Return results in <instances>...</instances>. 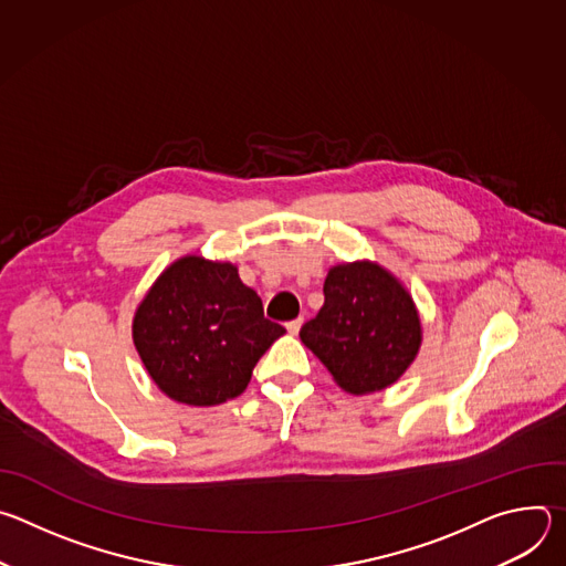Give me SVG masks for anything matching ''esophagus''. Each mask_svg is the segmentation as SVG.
I'll use <instances>...</instances> for the list:
<instances>
[{"instance_id":"esophagus-1","label":"esophagus","mask_w":566,"mask_h":566,"mask_svg":"<svg viewBox=\"0 0 566 566\" xmlns=\"http://www.w3.org/2000/svg\"><path fill=\"white\" fill-rule=\"evenodd\" d=\"M300 327H302V317H295V319L286 322V329H289V334H293V336L300 332Z\"/></svg>"}]
</instances>
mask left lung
Wrapping results in <instances>:
<instances>
[{
    "mask_svg": "<svg viewBox=\"0 0 566 566\" xmlns=\"http://www.w3.org/2000/svg\"><path fill=\"white\" fill-rule=\"evenodd\" d=\"M302 343L352 394L389 387L421 347V322L410 293L369 262L334 266L325 304L300 329Z\"/></svg>",
    "mask_w": 566,
    "mask_h": 566,
    "instance_id": "obj_1",
    "label": "left lung"
}]
</instances>
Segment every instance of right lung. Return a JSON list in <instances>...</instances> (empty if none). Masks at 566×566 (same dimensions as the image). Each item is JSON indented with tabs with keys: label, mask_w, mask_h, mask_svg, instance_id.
I'll list each match as a JSON object with an SVG mask.
<instances>
[{
	"label": "right lung",
	"mask_w": 566,
	"mask_h": 566,
	"mask_svg": "<svg viewBox=\"0 0 566 566\" xmlns=\"http://www.w3.org/2000/svg\"><path fill=\"white\" fill-rule=\"evenodd\" d=\"M286 329L228 262L181 258L134 315V345L151 380L186 406H219L244 391Z\"/></svg>",
	"instance_id": "1"
}]
</instances>
